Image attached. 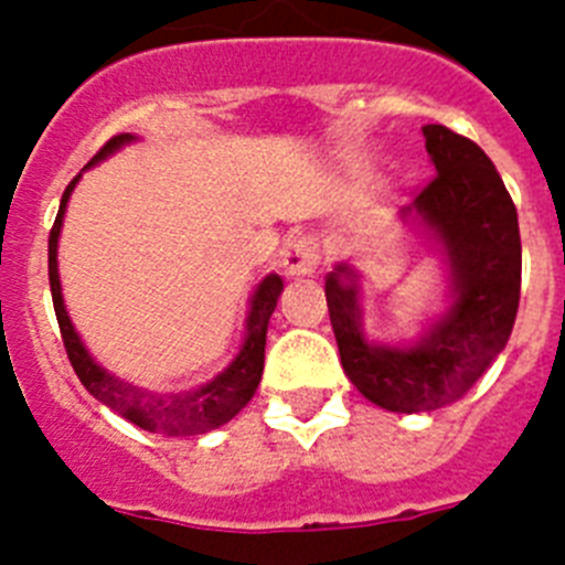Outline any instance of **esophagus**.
I'll use <instances>...</instances> for the list:
<instances>
[{
	"instance_id": "obj_1",
	"label": "esophagus",
	"mask_w": 565,
	"mask_h": 565,
	"mask_svg": "<svg viewBox=\"0 0 565 565\" xmlns=\"http://www.w3.org/2000/svg\"><path fill=\"white\" fill-rule=\"evenodd\" d=\"M279 266L291 277H306L319 266V246L311 234H291L279 252Z\"/></svg>"
}]
</instances>
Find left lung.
<instances>
[{
  "instance_id": "8db88e82",
  "label": "left lung",
  "mask_w": 565,
  "mask_h": 565,
  "mask_svg": "<svg viewBox=\"0 0 565 565\" xmlns=\"http://www.w3.org/2000/svg\"><path fill=\"white\" fill-rule=\"evenodd\" d=\"M424 138L436 174L402 217L418 214L441 243L452 271L447 313L413 348L367 344L359 328L356 274L337 266L326 279L344 373L364 398L393 413L458 402L503 351L521 302L518 209L495 163L476 141L441 124H427Z\"/></svg>"
}]
</instances>
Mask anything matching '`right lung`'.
I'll use <instances>...</instances> for the list:
<instances>
[{"label": "right lung", "mask_w": 565, "mask_h": 565, "mask_svg": "<svg viewBox=\"0 0 565 565\" xmlns=\"http://www.w3.org/2000/svg\"><path fill=\"white\" fill-rule=\"evenodd\" d=\"M129 141H132V135L129 132L113 135V138L93 154V161H89L87 167L104 161L109 152H115V149L124 147V143ZM76 181L78 174L67 183V189H64L62 206H58L56 223L50 228L47 239L50 294H53V308H56L64 351H67V359L70 364H73L76 376L82 379L84 387H87L98 402L107 404L109 411H115L118 416H124L127 422L138 424V427H143V430L149 433H163V436H203V433L232 422V418L252 402L259 379H263L268 319H271L279 294H282V279H279L277 274H271V277H266L259 282V288L252 297V311H248L246 319V344H243V351L237 353V359L228 364L221 376H214L209 384L186 393H152L141 391V387H132V384L115 379L113 373H107L89 359V353L84 351L82 339L73 331V322H70L67 311H64L62 282H58L56 268V246L58 232H62L64 209H67L70 192H73Z\"/></svg>", "instance_id": "1"}]
</instances>
